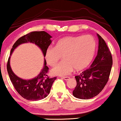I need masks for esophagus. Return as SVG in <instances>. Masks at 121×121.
I'll list each match as a JSON object with an SVG mask.
<instances>
[{"label":"esophagus","mask_w":121,"mask_h":121,"mask_svg":"<svg viewBox=\"0 0 121 121\" xmlns=\"http://www.w3.org/2000/svg\"><path fill=\"white\" fill-rule=\"evenodd\" d=\"M62 78L64 79L65 80H69L70 79V77H63Z\"/></svg>","instance_id":"esophagus-1"}]
</instances>
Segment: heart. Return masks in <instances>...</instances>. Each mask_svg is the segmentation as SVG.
Returning a JSON list of instances; mask_svg holds the SVG:
<instances>
[{"label": "heart", "mask_w": 121, "mask_h": 121, "mask_svg": "<svg viewBox=\"0 0 121 121\" xmlns=\"http://www.w3.org/2000/svg\"><path fill=\"white\" fill-rule=\"evenodd\" d=\"M96 41L90 35L66 36L61 39L54 48H48L45 58L48 65L54 67L63 56L62 63L52 70L54 75L65 76L70 74L74 68L79 71L90 64L95 55Z\"/></svg>", "instance_id": "obj_1"}]
</instances>
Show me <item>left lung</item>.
Returning a JSON list of instances; mask_svg holds the SVG:
<instances>
[{"instance_id": "left-lung-1", "label": "left lung", "mask_w": 121, "mask_h": 121, "mask_svg": "<svg viewBox=\"0 0 121 121\" xmlns=\"http://www.w3.org/2000/svg\"><path fill=\"white\" fill-rule=\"evenodd\" d=\"M97 55L89 69L75 77L77 85L73 91L74 97L89 99L97 96L108 81L112 65L111 53L103 39L97 34Z\"/></svg>"}]
</instances>
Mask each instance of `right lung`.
I'll list each match as a JSON object with an SVG mask.
<instances>
[{
    "instance_id": "add662e5",
    "label": "right lung",
    "mask_w": 121,
    "mask_h": 121,
    "mask_svg": "<svg viewBox=\"0 0 121 121\" xmlns=\"http://www.w3.org/2000/svg\"><path fill=\"white\" fill-rule=\"evenodd\" d=\"M51 37L44 31L30 32L15 41L13 45L10 54H12L14 49L19 45L30 42L39 47L45 56V51L51 43L50 39ZM10 56H9L7 63L9 77L15 90L22 97L28 100L34 101L41 100L48 95L52 85L56 77L50 78L47 75L49 68L46 66V61H44V66L38 76L32 80H25L19 78L13 72L10 67Z\"/></svg>"
}]
</instances>
